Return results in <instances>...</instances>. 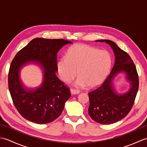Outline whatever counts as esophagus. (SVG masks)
<instances>
[{"label": "esophagus", "instance_id": "esophagus-1", "mask_svg": "<svg viewBox=\"0 0 147 147\" xmlns=\"http://www.w3.org/2000/svg\"><path fill=\"white\" fill-rule=\"evenodd\" d=\"M71 94H73V95L78 94V93H80V91L79 90H75V89H71Z\"/></svg>", "mask_w": 147, "mask_h": 147}]
</instances>
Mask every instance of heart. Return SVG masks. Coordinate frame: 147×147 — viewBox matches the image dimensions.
I'll return each mask as SVG.
<instances>
[{"mask_svg":"<svg viewBox=\"0 0 147 147\" xmlns=\"http://www.w3.org/2000/svg\"><path fill=\"white\" fill-rule=\"evenodd\" d=\"M112 59L105 51H98L86 44L72 46L66 57L61 58L57 67L59 76L65 83H70L77 74L76 86L95 87L100 85L110 73Z\"/></svg>","mask_w":147,"mask_h":147,"instance_id":"1","label":"heart"}]
</instances>
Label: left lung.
<instances>
[{
    "label": "left lung",
    "mask_w": 147,
    "mask_h": 147,
    "mask_svg": "<svg viewBox=\"0 0 147 147\" xmlns=\"http://www.w3.org/2000/svg\"><path fill=\"white\" fill-rule=\"evenodd\" d=\"M96 42L108 43L113 50L115 61L111 73L102 85L88 93V114L96 123L111 124L125 117L131 110L138 90V75L129 54L114 42L109 40H100ZM120 71H124L127 74V79L132 85L130 91L124 95L117 94L111 84L112 79Z\"/></svg>",
    "instance_id": "8db88e82"
}]
</instances>
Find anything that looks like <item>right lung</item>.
Segmentation results:
<instances>
[{
  "label": "right lung",
  "mask_w": 147,
  "mask_h": 147,
  "mask_svg": "<svg viewBox=\"0 0 147 147\" xmlns=\"http://www.w3.org/2000/svg\"><path fill=\"white\" fill-rule=\"evenodd\" d=\"M63 39H33L19 51L12 61L8 74L9 92L16 108L26 119L47 124L60 116L65 102L70 98V89L57 77V54L64 45L71 43ZM30 61L38 63L44 69V82L34 90L24 89L19 79V71Z\"/></svg>",
  "instance_id": "right-lung-1"
}]
</instances>
